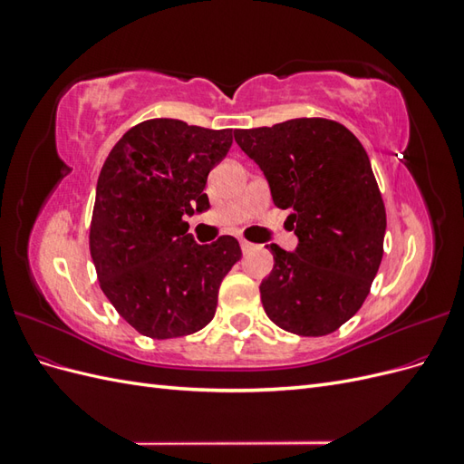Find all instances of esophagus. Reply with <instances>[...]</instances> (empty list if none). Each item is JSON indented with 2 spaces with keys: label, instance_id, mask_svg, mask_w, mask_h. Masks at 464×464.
Segmentation results:
<instances>
[{
  "label": "esophagus",
  "instance_id": "obj_1",
  "mask_svg": "<svg viewBox=\"0 0 464 464\" xmlns=\"http://www.w3.org/2000/svg\"><path fill=\"white\" fill-rule=\"evenodd\" d=\"M240 246H242V251L244 254H249V251H254L257 246L256 244H251V242H247V240H242L240 242Z\"/></svg>",
  "mask_w": 464,
  "mask_h": 464
}]
</instances>
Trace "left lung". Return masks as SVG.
Returning a JSON list of instances; mask_svg holds the SVG:
<instances>
[{"label": "left lung", "instance_id": "8db88e82", "mask_svg": "<svg viewBox=\"0 0 464 464\" xmlns=\"http://www.w3.org/2000/svg\"><path fill=\"white\" fill-rule=\"evenodd\" d=\"M278 208L298 236L296 251L271 244L275 265L259 290L265 314L294 334L339 329L368 298L383 257L385 205L368 152L343 123L298 118L236 130Z\"/></svg>", "mask_w": 464, "mask_h": 464}]
</instances>
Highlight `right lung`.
Here are the masks:
<instances>
[{
  "label": "right lung",
  "mask_w": 464,
  "mask_h": 464,
  "mask_svg": "<svg viewBox=\"0 0 464 464\" xmlns=\"http://www.w3.org/2000/svg\"><path fill=\"white\" fill-rule=\"evenodd\" d=\"M232 147V130L181 120L137 123L110 150L96 184L89 247L102 292L150 339L203 329L242 249L220 236L199 246L186 215L208 208L207 176Z\"/></svg>",
  "instance_id": "obj_1"
}]
</instances>
